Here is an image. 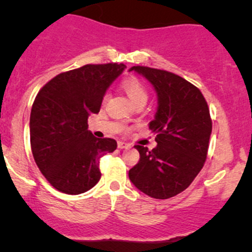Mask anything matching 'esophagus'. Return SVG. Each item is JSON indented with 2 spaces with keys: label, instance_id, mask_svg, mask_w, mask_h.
Masks as SVG:
<instances>
[{
  "label": "esophagus",
  "instance_id": "34e87169",
  "mask_svg": "<svg viewBox=\"0 0 252 252\" xmlns=\"http://www.w3.org/2000/svg\"><path fill=\"white\" fill-rule=\"evenodd\" d=\"M129 147H130V145L126 144V142L118 141V149H129Z\"/></svg>",
  "mask_w": 252,
  "mask_h": 252
}]
</instances>
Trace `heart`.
Segmentation results:
<instances>
[{
	"mask_svg": "<svg viewBox=\"0 0 252 252\" xmlns=\"http://www.w3.org/2000/svg\"><path fill=\"white\" fill-rule=\"evenodd\" d=\"M124 91L133 103L147 100V90L138 78H126L122 83Z\"/></svg>",
	"mask_w": 252,
	"mask_h": 252,
	"instance_id": "b5f03b06",
	"label": "heart"
}]
</instances>
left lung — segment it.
<instances>
[{
    "label": "left lung",
    "instance_id": "obj_1",
    "mask_svg": "<svg viewBox=\"0 0 252 252\" xmlns=\"http://www.w3.org/2000/svg\"><path fill=\"white\" fill-rule=\"evenodd\" d=\"M157 94V112L149 129L157 146L135 145L140 154L129 179L154 199H169L184 191L204 167L212 121L201 91L174 73L134 65Z\"/></svg>",
    "mask_w": 252,
    "mask_h": 252
}]
</instances>
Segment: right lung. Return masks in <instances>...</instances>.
<instances>
[{"mask_svg":"<svg viewBox=\"0 0 252 252\" xmlns=\"http://www.w3.org/2000/svg\"><path fill=\"white\" fill-rule=\"evenodd\" d=\"M126 65L86 64L61 73L42 86L30 113L35 162L53 188L78 195L101 178L100 158L117 149L114 139H97L88 118L98 113L103 96Z\"/></svg>","mask_w":252,"mask_h":252,"instance_id":"obj_1","label":"right lung"}]
</instances>
